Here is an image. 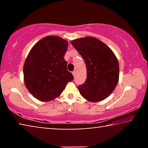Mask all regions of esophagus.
Returning <instances> with one entry per match:
<instances>
[{
	"label": "esophagus",
	"mask_w": 148,
	"mask_h": 148,
	"mask_svg": "<svg viewBox=\"0 0 148 148\" xmlns=\"http://www.w3.org/2000/svg\"><path fill=\"white\" fill-rule=\"evenodd\" d=\"M72 74H73L74 77H75V76H76V71H73V72H72Z\"/></svg>",
	"instance_id": "obj_1"
}]
</instances>
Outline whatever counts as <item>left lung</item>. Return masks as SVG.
Returning a JSON list of instances; mask_svg holds the SVG:
<instances>
[{
  "label": "left lung",
  "mask_w": 148,
  "mask_h": 148,
  "mask_svg": "<svg viewBox=\"0 0 148 148\" xmlns=\"http://www.w3.org/2000/svg\"><path fill=\"white\" fill-rule=\"evenodd\" d=\"M86 65V81L78 86L84 99L92 102L106 99L119 81L118 60L112 50L95 37L87 36L71 41Z\"/></svg>",
  "instance_id": "1"
}]
</instances>
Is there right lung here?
<instances>
[{"mask_svg":"<svg viewBox=\"0 0 148 148\" xmlns=\"http://www.w3.org/2000/svg\"><path fill=\"white\" fill-rule=\"evenodd\" d=\"M68 46L66 40L47 36L36 42L27 56L23 66L25 85L39 101H53L73 80L64 59Z\"/></svg>","mask_w":148,"mask_h":148,"instance_id":"add662e5","label":"right lung"}]
</instances>
